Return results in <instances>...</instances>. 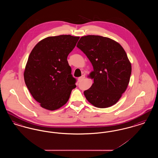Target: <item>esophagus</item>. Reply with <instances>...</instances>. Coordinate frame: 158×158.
Returning a JSON list of instances; mask_svg holds the SVG:
<instances>
[{"mask_svg": "<svg viewBox=\"0 0 158 158\" xmlns=\"http://www.w3.org/2000/svg\"><path fill=\"white\" fill-rule=\"evenodd\" d=\"M85 78V75H82L80 77H79V79H78V80H79V81H83L84 79Z\"/></svg>", "mask_w": 158, "mask_h": 158, "instance_id": "1", "label": "esophagus"}]
</instances>
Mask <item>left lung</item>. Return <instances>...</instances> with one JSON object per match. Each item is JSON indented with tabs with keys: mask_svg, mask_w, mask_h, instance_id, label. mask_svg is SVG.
<instances>
[{
	"mask_svg": "<svg viewBox=\"0 0 158 158\" xmlns=\"http://www.w3.org/2000/svg\"><path fill=\"white\" fill-rule=\"evenodd\" d=\"M79 48L90 60L94 83L84 91L86 99L97 108L115 104L126 91L131 73V66L122 46L111 38L86 35L77 43Z\"/></svg>",
	"mask_w": 158,
	"mask_h": 158,
	"instance_id": "left-lung-1",
	"label": "left lung"
}]
</instances>
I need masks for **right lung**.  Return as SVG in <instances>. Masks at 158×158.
I'll return each mask as SVG.
<instances>
[{
    "label": "right lung",
    "instance_id": "1",
    "mask_svg": "<svg viewBox=\"0 0 158 158\" xmlns=\"http://www.w3.org/2000/svg\"><path fill=\"white\" fill-rule=\"evenodd\" d=\"M79 37L61 35L40 41L31 51L23 73L32 97L41 107L56 110L66 104L76 79L71 74L69 54Z\"/></svg>",
    "mask_w": 158,
    "mask_h": 158
}]
</instances>
